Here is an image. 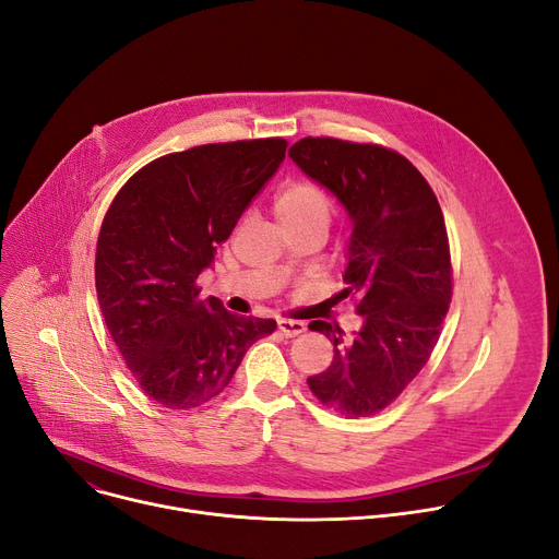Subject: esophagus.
<instances>
[{"label":"esophagus","instance_id":"esophagus-1","mask_svg":"<svg viewBox=\"0 0 559 559\" xmlns=\"http://www.w3.org/2000/svg\"><path fill=\"white\" fill-rule=\"evenodd\" d=\"M277 326H280V331L286 335V337H295V335H299V333H305V322H299V320H288V318H280L277 320Z\"/></svg>","mask_w":559,"mask_h":559}]
</instances>
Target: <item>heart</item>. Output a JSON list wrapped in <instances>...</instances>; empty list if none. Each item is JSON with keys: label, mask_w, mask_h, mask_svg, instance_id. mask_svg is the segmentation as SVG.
I'll return each instance as SVG.
<instances>
[{"label": "heart", "mask_w": 559, "mask_h": 559, "mask_svg": "<svg viewBox=\"0 0 559 559\" xmlns=\"http://www.w3.org/2000/svg\"><path fill=\"white\" fill-rule=\"evenodd\" d=\"M331 210L329 192L309 179L284 186L275 197V214L282 226L318 224L326 228L331 222Z\"/></svg>", "instance_id": "1"}]
</instances>
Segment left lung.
I'll return each instance as SVG.
<instances>
[{
  "label": "left lung",
  "instance_id": "8db88e82",
  "mask_svg": "<svg viewBox=\"0 0 559 559\" xmlns=\"http://www.w3.org/2000/svg\"><path fill=\"white\" fill-rule=\"evenodd\" d=\"M288 156L329 188L352 219L347 288L362 326L345 337L316 320L333 345L326 371L307 378L313 396L347 416L392 405L432 356L452 299L445 219L435 190L399 152L329 136L297 141Z\"/></svg>",
  "mask_w": 559,
  "mask_h": 559
}]
</instances>
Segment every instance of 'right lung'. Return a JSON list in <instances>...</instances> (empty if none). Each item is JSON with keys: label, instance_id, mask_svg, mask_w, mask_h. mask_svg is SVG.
Masks as SVG:
<instances>
[{"label": "right lung", "instance_id": "obj_1", "mask_svg": "<svg viewBox=\"0 0 559 559\" xmlns=\"http://www.w3.org/2000/svg\"><path fill=\"white\" fill-rule=\"evenodd\" d=\"M284 139L197 145L165 154L114 197L98 235L96 293L111 340L139 388L167 409L219 396L275 320L243 318L197 277L275 175Z\"/></svg>", "mask_w": 559, "mask_h": 559}]
</instances>
